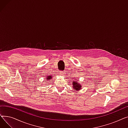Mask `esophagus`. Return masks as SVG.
<instances>
[{
	"label": "esophagus",
	"instance_id": "1",
	"mask_svg": "<svg viewBox=\"0 0 128 128\" xmlns=\"http://www.w3.org/2000/svg\"><path fill=\"white\" fill-rule=\"evenodd\" d=\"M60 75L65 76V75L66 74V72L65 70H61V71H60Z\"/></svg>",
	"mask_w": 128,
	"mask_h": 128
}]
</instances>
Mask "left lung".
<instances>
[{
    "instance_id": "1",
    "label": "left lung",
    "mask_w": 128,
    "mask_h": 128,
    "mask_svg": "<svg viewBox=\"0 0 128 128\" xmlns=\"http://www.w3.org/2000/svg\"><path fill=\"white\" fill-rule=\"evenodd\" d=\"M77 82H72V84H73V86H74V88L73 89H76V90H80V89H81V86L79 85V84H78Z\"/></svg>"
}]
</instances>
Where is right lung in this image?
Instances as JSON below:
<instances>
[{
    "mask_svg": "<svg viewBox=\"0 0 128 128\" xmlns=\"http://www.w3.org/2000/svg\"><path fill=\"white\" fill-rule=\"evenodd\" d=\"M51 78H52V77H51V76H48V77H47V80H49L50 79H51Z\"/></svg>",
    "mask_w": 128,
    "mask_h": 128,
    "instance_id": "1",
    "label": "right lung"
}]
</instances>
